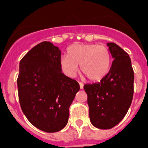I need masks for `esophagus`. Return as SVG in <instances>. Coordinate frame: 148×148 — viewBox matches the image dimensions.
I'll return each mask as SVG.
<instances>
[{
    "label": "esophagus",
    "mask_w": 148,
    "mask_h": 148,
    "mask_svg": "<svg viewBox=\"0 0 148 148\" xmlns=\"http://www.w3.org/2000/svg\"><path fill=\"white\" fill-rule=\"evenodd\" d=\"M79 85H80V89H83L84 88V84L81 82H79Z\"/></svg>",
    "instance_id": "esophagus-1"
}]
</instances>
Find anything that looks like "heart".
<instances>
[{
    "label": "heart",
    "mask_w": 148,
    "mask_h": 148,
    "mask_svg": "<svg viewBox=\"0 0 148 148\" xmlns=\"http://www.w3.org/2000/svg\"><path fill=\"white\" fill-rule=\"evenodd\" d=\"M111 57L109 50L96 44H74L67 48V55L60 59L63 73L74 77L80 64L81 72L91 81H101L110 71Z\"/></svg>",
    "instance_id": "1"
}]
</instances>
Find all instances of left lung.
<instances>
[{
    "label": "left lung",
    "mask_w": 148,
    "mask_h": 148,
    "mask_svg": "<svg viewBox=\"0 0 148 148\" xmlns=\"http://www.w3.org/2000/svg\"><path fill=\"white\" fill-rule=\"evenodd\" d=\"M114 60L108 74L95 84H87L89 117L99 129H110L126 115L134 95V74L131 58L114 43H108Z\"/></svg>",
    "instance_id": "obj_1"
}]
</instances>
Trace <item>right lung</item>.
I'll return each instance as SVG.
<instances>
[{
  "label": "right lung",
  "instance_id": "right-lung-1",
  "mask_svg": "<svg viewBox=\"0 0 148 148\" xmlns=\"http://www.w3.org/2000/svg\"><path fill=\"white\" fill-rule=\"evenodd\" d=\"M60 55L58 47L44 41L20 61L17 83L21 110L31 124L47 133L67 125L70 106L80 90L75 80L61 72Z\"/></svg>",
  "mask_w": 148,
  "mask_h": 148
}]
</instances>
